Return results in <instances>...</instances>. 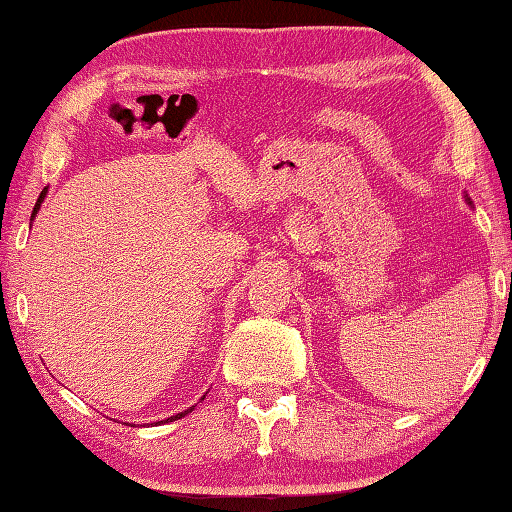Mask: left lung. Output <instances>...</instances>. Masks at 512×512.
<instances>
[{
	"label": "left lung",
	"mask_w": 512,
	"mask_h": 512,
	"mask_svg": "<svg viewBox=\"0 0 512 512\" xmlns=\"http://www.w3.org/2000/svg\"><path fill=\"white\" fill-rule=\"evenodd\" d=\"M464 198H466V202H469V204H471V198H469V195H464Z\"/></svg>",
	"instance_id": "1"
}]
</instances>
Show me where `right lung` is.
<instances>
[{"mask_svg":"<svg viewBox=\"0 0 512 512\" xmlns=\"http://www.w3.org/2000/svg\"><path fill=\"white\" fill-rule=\"evenodd\" d=\"M46 193H48V189H43L41 191V195H39V200H37V204H35V209H32V215H30V220H35V215H37V211L41 209V202L43 200H46ZM193 411V407H189V409H184V411H180V413H176V416H171V418H167L169 422H173V420H180V418H184V416H187V413H191ZM165 420V422H167ZM162 422V420H160ZM160 422H156V424H160Z\"/></svg>","mask_w":512,"mask_h":512,"instance_id":"obj_1","label":"right lung"}]
</instances>
